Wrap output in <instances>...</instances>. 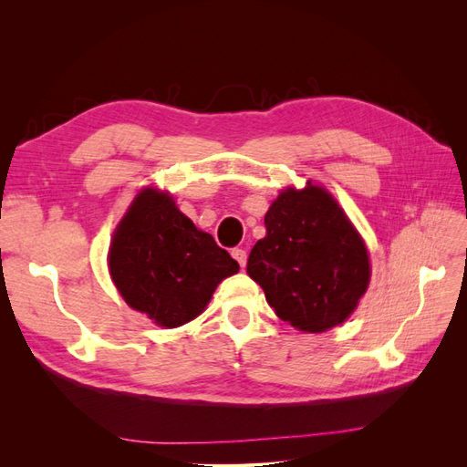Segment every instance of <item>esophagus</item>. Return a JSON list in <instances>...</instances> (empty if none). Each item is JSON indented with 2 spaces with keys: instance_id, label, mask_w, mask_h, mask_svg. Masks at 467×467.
<instances>
[{
  "instance_id": "1",
  "label": "esophagus",
  "mask_w": 467,
  "mask_h": 467,
  "mask_svg": "<svg viewBox=\"0 0 467 467\" xmlns=\"http://www.w3.org/2000/svg\"><path fill=\"white\" fill-rule=\"evenodd\" d=\"M232 257L239 263V266H245V263H247V253H245V249H239V247H235V249H232Z\"/></svg>"
}]
</instances>
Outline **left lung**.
<instances>
[{
    "label": "left lung",
    "instance_id": "obj_1",
    "mask_svg": "<svg viewBox=\"0 0 467 467\" xmlns=\"http://www.w3.org/2000/svg\"><path fill=\"white\" fill-rule=\"evenodd\" d=\"M265 228L247 275L275 314L306 333L341 325L368 288L370 257L333 194L312 181L288 187L268 208Z\"/></svg>",
    "mask_w": 467,
    "mask_h": 467
}]
</instances>
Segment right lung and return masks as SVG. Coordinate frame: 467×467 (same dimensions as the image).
<instances>
[{
    "label": "right lung",
    "mask_w": 467,
    "mask_h": 467,
    "mask_svg": "<svg viewBox=\"0 0 467 467\" xmlns=\"http://www.w3.org/2000/svg\"><path fill=\"white\" fill-rule=\"evenodd\" d=\"M109 271L126 304L173 329L201 316L239 265L182 214L173 196L148 187L117 225Z\"/></svg>",
    "instance_id": "1"
}]
</instances>
